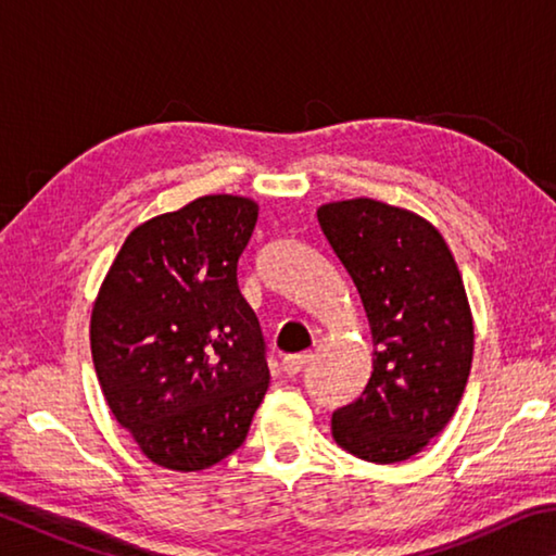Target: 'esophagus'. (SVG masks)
I'll return each instance as SVG.
<instances>
[{"instance_id":"esophagus-1","label":"esophagus","mask_w":556,"mask_h":556,"mask_svg":"<svg viewBox=\"0 0 556 556\" xmlns=\"http://www.w3.org/2000/svg\"><path fill=\"white\" fill-rule=\"evenodd\" d=\"M308 361H312V355H308V353L287 355L285 361H281V370H285V375H289V378H294V375H299L301 370L306 368Z\"/></svg>"}]
</instances>
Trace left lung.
<instances>
[{
  "label": "left lung",
  "instance_id": "1",
  "mask_svg": "<svg viewBox=\"0 0 556 556\" xmlns=\"http://www.w3.org/2000/svg\"><path fill=\"white\" fill-rule=\"evenodd\" d=\"M318 225L361 294L372 372L333 412L336 444L370 464L419 454L454 417L473 361V316L446 240L427 218L372 199L324 203Z\"/></svg>",
  "mask_w": 556,
  "mask_h": 556
}]
</instances>
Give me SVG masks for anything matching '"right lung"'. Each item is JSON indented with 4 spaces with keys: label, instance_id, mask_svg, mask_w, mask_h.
I'll list each match as a JSON object with an SVG mask.
<instances>
[{
    "label": "right lung",
    "instance_id": "1",
    "mask_svg": "<svg viewBox=\"0 0 556 556\" xmlns=\"http://www.w3.org/2000/svg\"><path fill=\"white\" fill-rule=\"evenodd\" d=\"M257 213L218 193L137 225L92 304L108 407L162 468L191 473L230 456L267 392L260 321L238 287Z\"/></svg>",
    "mask_w": 556,
    "mask_h": 556
}]
</instances>
